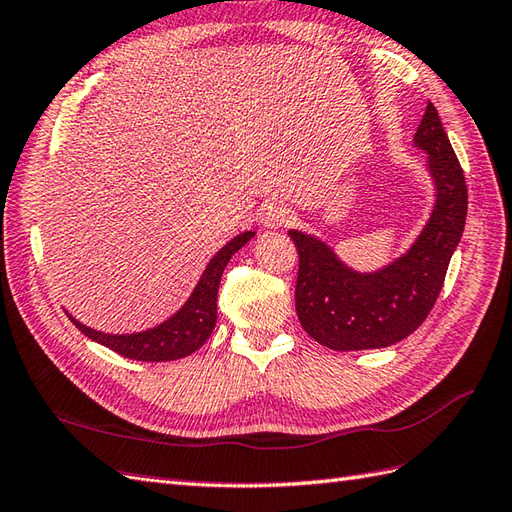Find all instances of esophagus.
Masks as SVG:
<instances>
[{
    "mask_svg": "<svg viewBox=\"0 0 512 512\" xmlns=\"http://www.w3.org/2000/svg\"><path fill=\"white\" fill-rule=\"evenodd\" d=\"M290 222H292V211L288 207H283V205L270 207L266 211V216H264V224H266V227H270V229L288 227Z\"/></svg>",
    "mask_w": 512,
    "mask_h": 512,
    "instance_id": "1",
    "label": "esophagus"
}]
</instances>
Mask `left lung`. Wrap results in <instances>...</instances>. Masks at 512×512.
I'll use <instances>...</instances> for the list:
<instances>
[{"instance_id":"1","label":"left lung","mask_w":512,"mask_h":512,"mask_svg":"<svg viewBox=\"0 0 512 512\" xmlns=\"http://www.w3.org/2000/svg\"><path fill=\"white\" fill-rule=\"evenodd\" d=\"M414 144L430 154L436 207L406 255L373 275H360L316 237L288 231L299 253L296 316L323 347H390L421 327L443 290L449 259L465 231L467 183L432 102L425 106Z\"/></svg>"}]
</instances>
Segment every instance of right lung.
I'll list each match as a JSON object with an SVG mask.
<instances>
[{
	"label": "right lung",
	"mask_w": 512,
	"mask_h": 512,
	"mask_svg": "<svg viewBox=\"0 0 512 512\" xmlns=\"http://www.w3.org/2000/svg\"><path fill=\"white\" fill-rule=\"evenodd\" d=\"M255 233L246 231L240 233L233 240L220 248V253L209 261L207 270L202 272V277L196 285V290L189 296V301L178 310L170 320H165L159 327L141 331V334L130 336H111L102 334V331L89 329L76 318H71L82 334L89 336L91 340L104 344L106 349L124 355L128 360L139 362H170L185 358V355L194 353L207 342L211 336L213 327H216V301H218V285L222 279V272L227 268L229 259L233 253L251 240Z\"/></svg>",
	"instance_id": "1"
}]
</instances>
